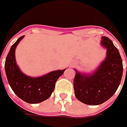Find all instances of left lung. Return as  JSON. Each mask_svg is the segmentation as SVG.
Wrapping results in <instances>:
<instances>
[{
	"label": "left lung",
	"mask_w": 127,
	"mask_h": 127,
	"mask_svg": "<svg viewBox=\"0 0 127 127\" xmlns=\"http://www.w3.org/2000/svg\"><path fill=\"white\" fill-rule=\"evenodd\" d=\"M101 45L107 49V56L91 74L76 71L73 88L76 98L89 105L102 104L117 91L123 73L119 50L108 37H102Z\"/></svg>",
	"instance_id": "left-lung-1"
}]
</instances>
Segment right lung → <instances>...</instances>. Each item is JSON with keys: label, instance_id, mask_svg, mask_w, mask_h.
<instances>
[{"label": "right lung", "instance_id": "obj_1", "mask_svg": "<svg viewBox=\"0 0 127 127\" xmlns=\"http://www.w3.org/2000/svg\"><path fill=\"white\" fill-rule=\"evenodd\" d=\"M23 37L18 38L11 46L5 59V70L8 83L17 97L27 103L37 104L51 96L56 81L66 69L51 71L37 78L24 74L17 66L15 55L16 46Z\"/></svg>", "mask_w": 127, "mask_h": 127}]
</instances>
